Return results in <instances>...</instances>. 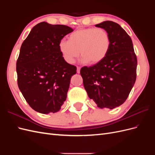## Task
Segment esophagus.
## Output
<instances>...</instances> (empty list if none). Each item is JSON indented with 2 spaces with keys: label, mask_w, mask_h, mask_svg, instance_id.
<instances>
[{
  "label": "esophagus",
  "mask_w": 155,
  "mask_h": 155,
  "mask_svg": "<svg viewBox=\"0 0 155 155\" xmlns=\"http://www.w3.org/2000/svg\"><path fill=\"white\" fill-rule=\"evenodd\" d=\"M80 70H81V68L79 67H77V73H78V74L80 73Z\"/></svg>",
  "instance_id": "esophagus-1"
}]
</instances>
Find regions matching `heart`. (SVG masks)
Here are the masks:
<instances>
[{
	"label": "heart",
	"instance_id": "obj_1",
	"mask_svg": "<svg viewBox=\"0 0 155 155\" xmlns=\"http://www.w3.org/2000/svg\"><path fill=\"white\" fill-rule=\"evenodd\" d=\"M110 46V38L104 28H87L77 30L70 34L68 41L61 40L59 48L65 61L73 64L79 57L81 61L97 64L104 60Z\"/></svg>",
	"mask_w": 155,
	"mask_h": 155
}]
</instances>
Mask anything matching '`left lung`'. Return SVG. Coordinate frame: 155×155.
Returning a JSON list of instances; mask_svg holds the SVG:
<instances>
[{
  "instance_id": "1",
  "label": "left lung",
  "mask_w": 155,
  "mask_h": 155,
  "mask_svg": "<svg viewBox=\"0 0 155 155\" xmlns=\"http://www.w3.org/2000/svg\"><path fill=\"white\" fill-rule=\"evenodd\" d=\"M110 35V46L105 59L80 70L90 99L100 109H112L128 97L137 78V58L132 40L117 23L107 21L96 25Z\"/></svg>"
}]
</instances>
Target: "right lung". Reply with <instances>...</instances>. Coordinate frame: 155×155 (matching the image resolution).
Returning <instances> with one entry per match:
<instances>
[{
  "label": "right lung",
  "instance_id": "obj_1",
  "mask_svg": "<svg viewBox=\"0 0 155 155\" xmlns=\"http://www.w3.org/2000/svg\"><path fill=\"white\" fill-rule=\"evenodd\" d=\"M73 31L67 26L42 22L21 45L16 64L18 87L28 104L40 113L58 112L67 99L77 68L65 61L59 43Z\"/></svg>",
  "mask_w": 155,
  "mask_h": 155
}]
</instances>
